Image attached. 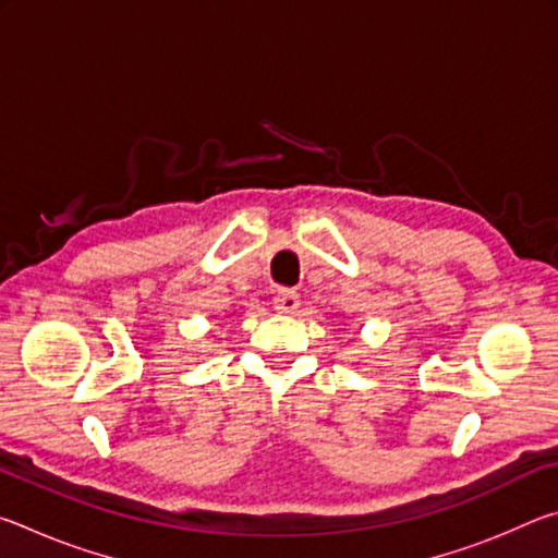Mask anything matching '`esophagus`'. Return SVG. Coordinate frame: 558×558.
<instances>
[{
	"label": "esophagus",
	"instance_id": "34e87169",
	"mask_svg": "<svg viewBox=\"0 0 558 558\" xmlns=\"http://www.w3.org/2000/svg\"><path fill=\"white\" fill-rule=\"evenodd\" d=\"M272 305H276L278 313L292 315L300 307V295L295 290H278L276 298H272Z\"/></svg>",
	"mask_w": 558,
	"mask_h": 558
}]
</instances>
